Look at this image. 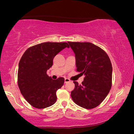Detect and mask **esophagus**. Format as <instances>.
Here are the masks:
<instances>
[{"label": "esophagus", "mask_w": 134, "mask_h": 134, "mask_svg": "<svg viewBox=\"0 0 134 134\" xmlns=\"http://www.w3.org/2000/svg\"><path fill=\"white\" fill-rule=\"evenodd\" d=\"M70 82V80L69 79H68V78H65V83H68V82Z\"/></svg>", "instance_id": "esophagus-1"}]
</instances>
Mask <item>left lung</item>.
<instances>
[{
  "label": "left lung",
  "instance_id": "1",
  "mask_svg": "<svg viewBox=\"0 0 134 134\" xmlns=\"http://www.w3.org/2000/svg\"><path fill=\"white\" fill-rule=\"evenodd\" d=\"M76 57L77 71L85 76L81 85L74 81L73 101L87 109L98 106L111 87L112 66L105 51L88 42H68Z\"/></svg>",
  "mask_w": 134,
  "mask_h": 134
}]
</instances>
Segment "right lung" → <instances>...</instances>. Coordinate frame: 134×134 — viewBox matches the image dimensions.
Here are the masks:
<instances>
[{"instance_id": "obj_1", "label": "right lung", "mask_w": 134, "mask_h": 134, "mask_svg": "<svg viewBox=\"0 0 134 134\" xmlns=\"http://www.w3.org/2000/svg\"><path fill=\"white\" fill-rule=\"evenodd\" d=\"M66 47H69L67 43L46 42L30 47L22 56L18 66V87L33 107L44 109L56 102V92L63 85L65 79L53 80L47 71L52 66L55 56Z\"/></svg>"}]
</instances>
